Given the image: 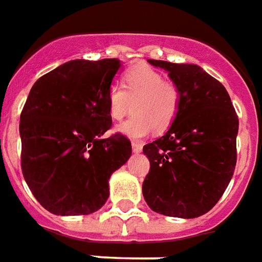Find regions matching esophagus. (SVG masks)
I'll return each instance as SVG.
<instances>
[{
    "label": "esophagus",
    "mask_w": 262,
    "mask_h": 262,
    "mask_svg": "<svg viewBox=\"0 0 262 262\" xmlns=\"http://www.w3.org/2000/svg\"><path fill=\"white\" fill-rule=\"evenodd\" d=\"M132 148H133V151L135 153H142V150H143V144L140 142H132Z\"/></svg>",
    "instance_id": "34e87169"
}]
</instances>
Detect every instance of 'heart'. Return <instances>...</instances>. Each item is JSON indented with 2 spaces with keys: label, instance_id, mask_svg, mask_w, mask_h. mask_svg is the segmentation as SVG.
Returning a JSON list of instances; mask_svg holds the SVG:
<instances>
[{
  "label": "heart",
  "instance_id": "obj_1",
  "mask_svg": "<svg viewBox=\"0 0 262 262\" xmlns=\"http://www.w3.org/2000/svg\"><path fill=\"white\" fill-rule=\"evenodd\" d=\"M123 90L111 85L106 94L109 116L122 120L130 112L133 116L116 127V132L127 137L146 136L154 127L164 132L176 120L181 92L172 81L164 80V75L147 64H137L125 73L122 78Z\"/></svg>",
  "mask_w": 262,
  "mask_h": 262
}]
</instances>
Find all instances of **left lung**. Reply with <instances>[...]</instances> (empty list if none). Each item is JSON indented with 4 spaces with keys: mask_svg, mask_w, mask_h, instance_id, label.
<instances>
[{
    "mask_svg": "<svg viewBox=\"0 0 262 262\" xmlns=\"http://www.w3.org/2000/svg\"><path fill=\"white\" fill-rule=\"evenodd\" d=\"M148 63L168 73L181 103L164 136L143 147L150 161L143 196L157 213L193 219L213 208L233 177L238 118L225 86L199 66Z\"/></svg>",
    "mask_w": 262,
    "mask_h": 262,
    "instance_id": "left-lung-1",
    "label": "left lung"
}]
</instances>
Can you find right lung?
Returning <instances> with one entry per match:
<instances>
[{
    "label": "right lung",
    "instance_id": "obj_1",
    "mask_svg": "<svg viewBox=\"0 0 262 262\" xmlns=\"http://www.w3.org/2000/svg\"><path fill=\"white\" fill-rule=\"evenodd\" d=\"M120 60H71L33 84L20 114V167L36 201L60 216L90 214L109 198V178L132 156L112 126L106 94Z\"/></svg>",
    "mask_w": 262,
    "mask_h": 262
}]
</instances>
